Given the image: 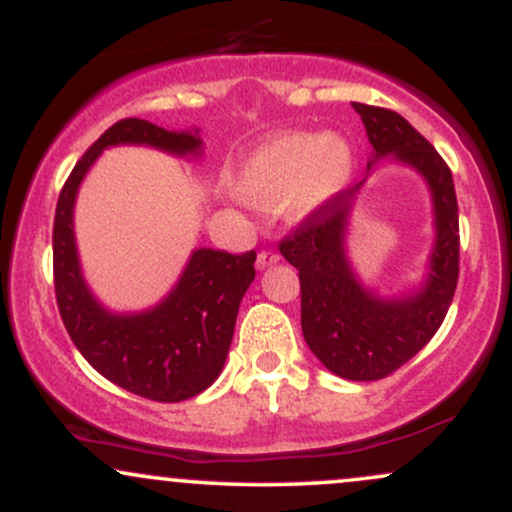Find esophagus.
<instances>
[{
    "label": "esophagus",
    "instance_id": "esophagus-1",
    "mask_svg": "<svg viewBox=\"0 0 512 512\" xmlns=\"http://www.w3.org/2000/svg\"><path fill=\"white\" fill-rule=\"evenodd\" d=\"M276 262H279V252H274V250H262L260 255H257V269H267Z\"/></svg>",
    "mask_w": 512,
    "mask_h": 512
}]
</instances>
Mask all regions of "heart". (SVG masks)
Wrapping results in <instances>:
<instances>
[{
	"label": "heart",
	"mask_w": 512,
	"mask_h": 512,
	"mask_svg": "<svg viewBox=\"0 0 512 512\" xmlns=\"http://www.w3.org/2000/svg\"><path fill=\"white\" fill-rule=\"evenodd\" d=\"M354 166V149L339 134L284 132L245 156L233 187L252 204H279L291 221H305L342 195Z\"/></svg>",
	"instance_id": "heart-1"
}]
</instances>
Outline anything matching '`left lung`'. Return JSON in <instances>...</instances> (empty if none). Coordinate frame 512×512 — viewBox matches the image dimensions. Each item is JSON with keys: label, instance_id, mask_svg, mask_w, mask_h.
<instances>
[{"label": "left lung", "instance_id": "1", "mask_svg": "<svg viewBox=\"0 0 512 512\" xmlns=\"http://www.w3.org/2000/svg\"><path fill=\"white\" fill-rule=\"evenodd\" d=\"M366 125L373 158L414 168L433 202L436 240L424 284L414 293L378 296L354 274L346 255V226L368 178L344 190L279 243L301 279L305 344L334 375L356 383L387 378L419 354L443 325L460 274V216L448 163L395 110L354 103Z\"/></svg>", "mask_w": 512, "mask_h": 512}]
</instances>
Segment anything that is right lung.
I'll return each instance as SVG.
<instances>
[{"label":"right lung","instance_id":"add662e5","mask_svg":"<svg viewBox=\"0 0 512 512\" xmlns=\"http://www.w3.org/2000/svg\"><path fill=\"white\" fill-rule=\"evenodd\" d=\"M139 144L173 156H202L195 132H168L154 122L127 120L105 129L79 158L57 199L52 228L55 296L69 337L110 383L154 402H182L204 392L219 378L240 301L255 279V250L231 255L197 248L178 284L154 308L113 313L93 296L81 274L74 238V202L81 180L110 146Z\"/></svg>","mask_w":512,"mask_h":512}]
</instances>
